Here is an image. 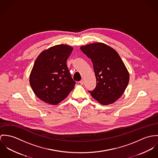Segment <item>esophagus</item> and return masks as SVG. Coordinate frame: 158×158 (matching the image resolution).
Instances as JSON below:
<instances>
[{
    "label": "esophagus",
    "instance_id": "1",
    "mask_svg": "<svg viewBox=\"0 0 158 158\" xmlns=\"http://www.w3.org/2000/svg\"><path fill=\"white\" fill-rule=\"evenodd\" d=\"M79 82H80V84H81V85H83V84H84V81H83V80H81Z\"/></svg>",
    "mask_w": 158,
    "mask_h": 158
}]
</instances>
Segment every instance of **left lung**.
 I'll return each mask as SVG.
<instances>
[{"label": "left lung", "instance_id": "obj_1", "mask_svg": "<svg viewBox=\"0 0 158 158\" xmlns=\"http://www.w3.org/2000/svg\"><path fill=\"white\" fill-rule=\"evenodd\" d=\"M80 49L93 64L96 86L89 91L91 96L102 105L114 103L123 95L130 76L118 52L104 43L96 42Z\"/></svg>", "mask_w": 158, "mask_h": 158}]
</instances>
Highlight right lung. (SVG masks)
<instances>
[{
	"mask_svg": "<svg viewBox=\"0 0 158 158\" xmlns=\"http://www.w3.org/2000/svg\"><path fill=\"white\" fill-rule=\"evenodd\" d=\"M73 48L60 44L38 56L30 75V84L38 98L51 105L65 99L74 88L67 60Z\"/></svg>",
	"mask_w": 158,
	"mask_h": 158,
	"instance_id": "add662e5",
	"label": "right lung"
}]
</instances>
